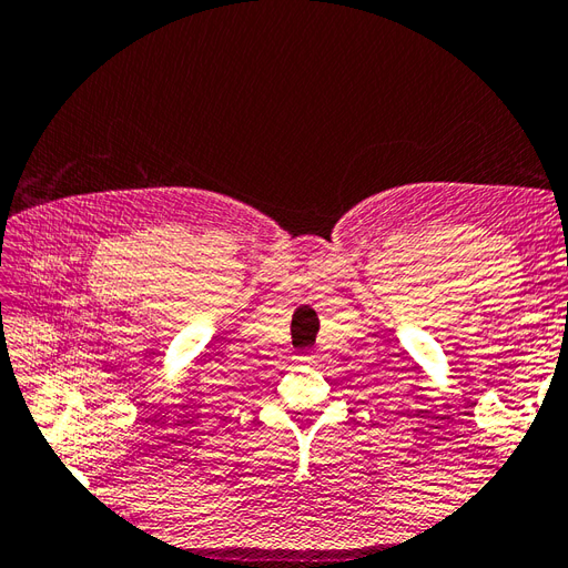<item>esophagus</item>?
Returning a JSON list of instances; mask_svg holds the SVG:
<instances>
[{
    "instance_id": "1",
    "label": "esophagus",
    "mask_w": 568,
    "mask_h": 568,
    "mask_svg": "<svg viewBox=\"0 0 568 568\" xmlns=\"http://www.w3.org/2000/svg\"><path fill=\"white\" fill-rule=\"evenodd\" d=\"M295 361H297V364H303V366H315L317 364V356L300 354V356H295Z\"/></svg>"
}]
</instances>
